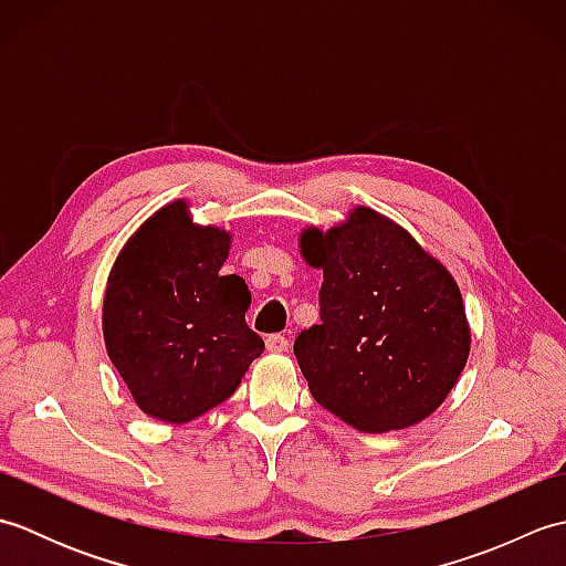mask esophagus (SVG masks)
Segmentation results:
<instances>
[{"mask_svg":"<svg viewBox=\"0 0 566 566\" xmlns=\"http://www.w3.org/2000/svg\"><path fill=\"white\" fill-rule=\"evenodd\" d=\"M264 345H268L270 353H286V350H290V340H286L282 333L268 335V340H264Z\"/></svg>","mask_w":566,"mask_h":566,"instance_id":"34e87169","label":"esophagus"}]
</instances>
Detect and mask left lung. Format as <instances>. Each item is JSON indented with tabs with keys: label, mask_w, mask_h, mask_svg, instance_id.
Here are the masks:
<instances>
[{
	"label": "left lung",
	"mask_w": 566,
	"mask_h": 566,
	"mask_svg": "<svg viewBox=\"0 0 566 566\" xmlns=\"http://www.w3.org/2000/svg\"><path fill=\"white\" fill-rule=\"evenodd\" d=\"M323 270L321 323L294 355L308 391L363 432L411 428L448 399L472 345L462 294L444 264L403 226L355 207L298 238Z\"/></svg>",
	"instance_id": "1"
}]
</instances>
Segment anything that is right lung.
Returning a JSON list of instances; mask_svg holds the SVG:
<instances>
[{
	"label": "right lung",
	"instance_id": "add662e5",
	"mask_svg": "<svg viewBox=\"0 0 566 566\" xmlns=\"http://www.w3.org/2000/svg\"><path fill=\"white\" fill-rule=\"evenodd\" d=\"M231 240L175 199L126 240L106 280V355L140 411L163 423L223 403L264 350L245 323V280L219 274Z\"/></svg>",
	"mask_w": 566,
	"mask_h": 566
}]
</instances>
